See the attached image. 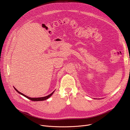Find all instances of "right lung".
Returning a JSON list of instances; mask_svg holds the SVG:
<instances>
[{
  "label": "right lung",
  "instance_id": "1",
  "mask_svg": "<svg viewBox=\"0 0 130 130\" xmlns=\"http://www.w3.org/2000/svg\"><path fill=\"white\" fill-rule=\"evenodd\" d=\"M14 88H15V90H16V91L18 93H19V94H20L21 95H23L24 96L26 97V98L28 99H29V100H31V101H44V100H47V99H48L50 97H51V96H52V94H53L54 93V92H53L51 94H50V95H47V96H45V97L38 98H30V97H28V96H26V95H25V94H23V93H20V92H19L17 90H16V89L15 87H14Z\"/></svg>",
  "mask_w": 130,
  "mask_h": 130
}]
</instances>
